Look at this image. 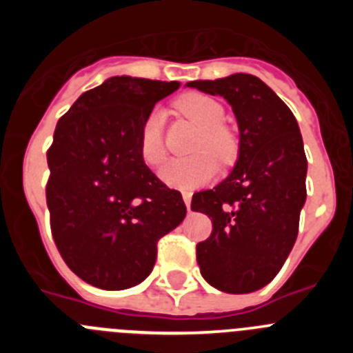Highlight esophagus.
<instances>
[{"label":"esophagus","mask_w":353,"mask_h":353,"mask_svg":"<svg viewBox=\"0 0 353 353\" xmlns=\"http://www.w3.org/2000/svg\"><path fill=\"white\" fill-rule=\"evenodd\" d=\"M182 198H183V203H185L187 210H191V199H192V194H191V192H183Z\"/></svg>","instance_id":"obj_1"}]
</instances>
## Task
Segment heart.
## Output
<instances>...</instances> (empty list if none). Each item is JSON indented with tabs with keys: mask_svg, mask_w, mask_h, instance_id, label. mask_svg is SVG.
Segmentation results:
<instances>
[{
	"mask_svg": "<svg viewBox=\"0 0 353 353\" xmlns=\"http://www.w3.org/2000/svg\"><path fill=\"white\" fill-rule=\"evenodd\" d=\"M176 108L201 129L194 152H210L217 161L228 162L235 154V143L223 127L224 109L219 102L203 93H187L176 101ZM139 155L148 166H159L166 155L162 143V113L152 111L139 130ZM215 161L208 154L185 159H171L161 170V180L174 189H196L210 182L215 174Z\"/></svg>",
	"mask_w": 353,
	"mask_h": 353,
	"instance_id": "1",
	"label": "heart"
}]
</instances>
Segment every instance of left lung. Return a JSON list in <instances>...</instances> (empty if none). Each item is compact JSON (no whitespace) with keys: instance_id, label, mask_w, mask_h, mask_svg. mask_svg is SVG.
<instances>
[{"instance_id":"8db88e82","label":"left lung","mask_w":353,"mask_h":353,"mask_svg":"<svg viewBox=\"0 0 353 353\" xmlns=\"http://www.w3.org/2000/svg\"><path fill=\"white\" fill-rule=\"evenodd\" d=\"M185 86L224 97L239 125L232 173L192 196V210L214 226L196 248L199 270L221 292H256L277 276L297 239L307 173L301 129L288 105L251 74Z\"/></svg>"}]
</instances>
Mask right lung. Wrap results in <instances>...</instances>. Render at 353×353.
Segmentation results:
<instances>
[{"label": "right lung", "mask_w": 353, "mask_h": 353, "mask_svg": "<svg viewBox=\"0 0 353 353\" xmlns=\"http://www.w3.org/2000/svg\"><path fill=\"white\" fill-rule=\"evenodd\" d=\"M179 81L114 76L83 93L48 152V208L56 248L88 285L125 290L150 276L157 240L185 217L182 194L139 155V130Z\"/></svg>", "instance_id": "1"}]
</instances>
